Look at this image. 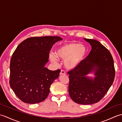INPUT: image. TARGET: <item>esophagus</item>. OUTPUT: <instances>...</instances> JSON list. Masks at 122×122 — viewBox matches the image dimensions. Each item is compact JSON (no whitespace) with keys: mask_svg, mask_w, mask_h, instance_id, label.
Returning a JSON list of instances; mask_svg holds the SVG:
<instances>
[{"mask_svg":"<svg viewBox=\"0 0 122 122\" xmlns=\"http://www.w3.org/2000/svg\"><path fill=\"white\" fill-rule=\"evenodd\" d=\"M63 74H66V72L64 70H61L60 71V75H63Z\"/></svg>","mask_w":122,"mask_h":122,"instance_id":"34e87169","label":"esophagus"}]
</instances>
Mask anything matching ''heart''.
Wrapping results in <instances>:
<instances>
[{
	"instance_id": "obj_1",
	"label": "heart",
	"mask_w": 122,
	"mask_h": 122,
	"mask_svg": "<svg viewBox=\"0 0 122 122\" xmlns=\"http://www.w3.org/2000/svg\"><path fill=\"white\" fill-rule=\"evenodd\" d=\"M86 53L87 49L84 46L72 42L60 46L56 51V56L64 60V64L66 68L73 69L81 62ZM50 58L52 62L56 63V56L53 53H50Z\"/></svg>"
}]
</instances>
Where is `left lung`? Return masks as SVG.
<instances>
[{
  "mask_svg": "<svg viewBox=\"0 0 122 122\" xmlns=\"http://www.w3.org/2000/svg\"><path fill=\"white\" fill-rule=\"evenodd\" d=\"M84 39L92 46L89 55L76 68L69 71L70 97L77 104L96 103L104 97L112 85L115 71L110 52L99 41ZM94 71L92 79L87 74Z\"/></svg>",
  "mask_w": 122,
  "mask_h": 122,
  "instance_id": "1",
  "label": "left lung"
}]
</instances>
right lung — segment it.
Here are the masks:
<instances>
[{"mask_svg": "<svg viewBox=\"0 0 122 122\" xmlns=\"http://www.w3.org/2000/svg\"><path fill=\"white\" fill-rule=\"evenodd\" d=\"M62 39L58 36L27 38L17 47L10 60V87L19 99L28 104L42 102L60 70L45 66L53 45Z\"/></svg>", "mask_w": 122, "mask_h": 122, "instance_id": "add662e5", "label": "right lung"}]
</instances>
